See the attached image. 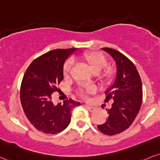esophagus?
Wrapping results in <instances>:
<instances>
[{
    "mask_svg": "<svg viewBox=\"0 0 160 160\" xmlns=\"http://www.w3.org/2000/svg\"><path fill=\"white\" fill-rule=\"evenodd\" d=\"M86 109H87L89 112H94V111H95V109H96L95 107H92V106L86 105Z\"/></svg>",
    "mask_w": 160,
    "mask_h": 160,
    "instance_id": "1",
    "label": "esophagus"
}]
</instances>
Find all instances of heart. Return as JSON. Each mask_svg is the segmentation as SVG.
<instances>
[{"label": "heart", "mask_w": 160, "mask_h": 160, "mask_svg": "<svg viewBox=\"0 0 160 160\" xmlns=\"http://www.w3.org/2000/svg\"><path fill=\"white\" fill-rule=\"evenodd\" d=\"M79 59L84 64L88 67L92 73L96 74L98 80L102 84H109L112 81L115 77V70L111 67H106L107 65V59L104 55L97 51L86 52L80 56ZM72 64L70 61L65 62L63 68V74L65 77L68 76L72 68ZM95 92L93 87H82L78 90L79 95L86 97L88 94Z\"/></svg>", "instance_id": "obj_1"}]
</instances>
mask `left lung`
Segmentation results:
<instances>
[{
    "label": "left lung",
    "mask_w": 160,
    "mask_h": 160,
    "mask_svg": "<svg viewBox=\"0 0 160 160\" xmlns=\"http://www.w3.org/2000/svg\"><path fill=\"white\" fill-rule=\"evenodd\" d=\"M103 50L114 59L117 72L114 82L105 92L104 102L114 101L107 109V121L98 128L106 135L113 136L124 131L135 120L142 105V85L137 69L128 57L115 49Z\"/></svg>",
    "instance_id": "left-lung-1"
}]
</instances>
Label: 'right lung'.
I'll list each match as a JSON object with an SVG mask.
<instances>
[{"label": "right lung", "mask_w": 160, "mask_h": 160, "mask_svg": "<svg viewBox=\"0 0 160 160\" xmlns=\"http://www.w3.org/2000/svg\"><path fill=\"white\" fill-rule=\"evenodd\" d=\"M76 48L56 49L40 56L29 65L21 86L22 108L30 122L39 131L56 134L65 130L71 122L72 111L80 103L72 99L54 105L53 92L63 80L66 59Z\"/></svg>", "instance_id": "right-lung-1"}]
</instances>
